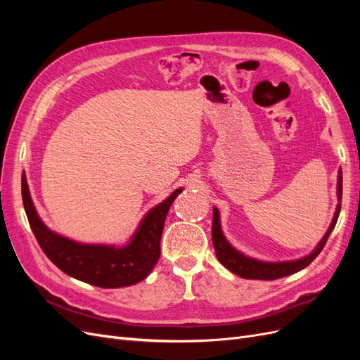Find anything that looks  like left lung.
Wrapping results in <instances>:
<instances>
[{
    "label": "left lung",
    "mask_w": 360,
    "mask_h": 360,
    "mask_svg": "<svg viewBox=\"0 0 360 360\" xmlns=\"http://www.w3.org/2000/svg\"><path fill=\"white\" fill-rule=\"evenodd\" d=\"M338 205L333 214L332 224L329 226V230L326 231L319 245L315 246L311 254L304 255L299 259H292V261H261L252 257H248L240 250H237L230 242L226 240V237L224 236L222 226H221V213L217 210V207H213V224H212V238H213V246L216 250V257L219 259V263L226 267L233 274L238 275L243 279H263V281H271V279H279L288 275L296 274V271L304 269L309 266L312 261L317 258V255L321 252V249L324 248L326 242L332 233V230L336 225L338 216H340L341 212V198H342V169L340 168L338 171Z\"/></svg>",
    "instance_id": "obj_1"
}]
</instances>
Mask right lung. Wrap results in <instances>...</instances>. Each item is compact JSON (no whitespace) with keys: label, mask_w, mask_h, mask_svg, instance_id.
I'll return each instance as SVG.
<instances>
[{"label":"right lung","mask_w":360,"mask_h":360,"mask_svg":"<svg viewBox=\"0 0 360 360\" xmlns=\"http://www.w3.org/2000/svg\"><path fill=\"white\" fill-rule=\"evenodd\" d=\"M181 191L183 188L176 189L148 210L124 246L89 245L57 234L43 224L22 174L25 213L43 252L66 275L102 288L129 287L150 275L160 257V238L169 207Z\"/></svg>","instance_id":"right-lung-1"}]
</instances>
